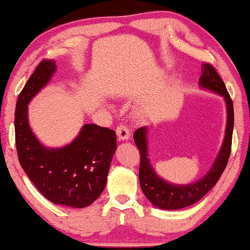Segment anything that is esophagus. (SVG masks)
<instances>
[{"instance_id": "1", "label": "esophagus", "mask_w": 250, "mask_h": 250, "mask_svg": "<svg viewBox=\"0 0 250 250\" xmlns=\"http://www.w3.org/2000/svg\"><path fill=\"white\" fill-rule=\"evenodd\" d=\"M116 133H117V136H118V140L120 141H126V140H129L130 137V130L127 128V126L125 125H120L118 127L116 128Z\"/></svg>"}]
</instances>
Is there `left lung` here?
Instances as JSON below:
<instances>
[{
    "label": "left lung",
    "instance_id": "1",
    "mask_svg": "<svg viewBox=\"0 0 250 250\" xmlns=\"http://www.w3.org/2000/svg\"><path fill=\"white\" fill-rule=\"evenodd\" d=\"M199 86L203 89L220 95L221 97H224L226 106H227L226 107L227 124H226L224 142L210 170L200 180L189 184H175L165 181L160 175H157L148 159L147 127L143 126V127L137 128L134 133V141L141 154L140 171H138L141 189L149 202L159 209L179 210L198 202L212 189L227 167L230 151H231L233 130L232 101L225 86V83L222 82L216 69L209 63H202Z\"/></svg>",
    "mask_w": 250,
    "mask_h": 250
}]
</instances>
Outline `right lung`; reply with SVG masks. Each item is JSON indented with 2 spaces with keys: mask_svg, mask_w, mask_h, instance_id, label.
<instances>
[{
  "mask_svg": "<svg viewBox=\"0 0 250 250\" xmlns=\"http://www.w3.org/2000/svg\"><path fill=\"white\" fill-rule=\"evenodd\" d=\"M57 70L55 60H42L19 95L15 107V143L23 170L40 193L55 205L90 206L106 187L117 148L113 129L85 124L70 144L47 147L30 127L28 105Z\"/></svg>",
  "mask_w": 250,
  "mask_h": 250,
  "instance_id": "right-lung-1",
  "label": "right lung"
}]
</instances>
